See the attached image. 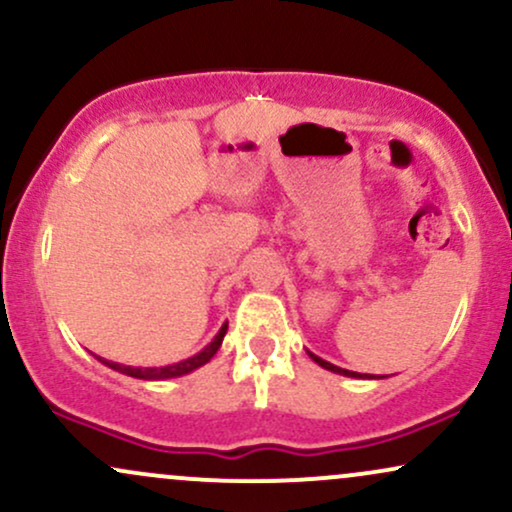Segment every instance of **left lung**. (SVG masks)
<instances>
[{
  "instance_id": "obj_1",
  "label": "left lung",
  "mask_w": 512,
  "mask_h": 512,
  "mask_svg": "<svg viewBox=\"0 0 512 512\" xmlns=\"http://www.w3.org/2000/svg\"><path fill=\"white\" fill-rule=\"evenodd\" d=\"M308 354H310V351H308ZM310 358H313V361L317 363V366H322V368L332 370V373L346 375V378H363V375H361V373H354V370H344V368L334 366V363H330V361H322V358H320V356H315V354H310Z\"/></svg>"
}]
</instances>
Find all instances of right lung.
I'll return each mask as SVG.
<instances>
[{"label":"right lung","instance_id":"obj_1","mask_svg":"<svg viewBox=\"0 0 512 512\" xmlns=\"http://www.w3.org/2000/svg\"><path fill=\"white\" fill-rule=\"evenodd\" d=\"M226 330H228V322H223L219 334H216L211 342L204 346L199 354H195L192 358H185V361L180 363H173V366H163V368H134V366H122V363H113V361H101L105 363L108 368L113 370H120V373L125 375H132V378H139V380H166V378H180V375H187L192 373V370H197L199 366H204V363L211 361V356L219 351V346L223 342V337H226Z\"/></svg>","mask_w":512,"mask_h":512}]
</instances>
